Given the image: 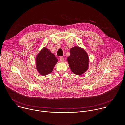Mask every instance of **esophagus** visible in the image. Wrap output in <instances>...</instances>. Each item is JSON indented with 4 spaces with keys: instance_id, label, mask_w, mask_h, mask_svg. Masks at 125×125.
<instances>
[{
    "instance_id": "obj_1",
    "label": "esophagus",
    "mask_w": 125,
    "mask_h": 125,
    "mask_svg": "<svg viewBox=\"0 0 125 125\" xmlns=\"http://www.w3.org/2000/svg\"><path fill=\"white\" fill-rule=\"evenodd\" d=\"M60 60L61 61L63 62L64 61V58L63 57H60Z\"/></svg>"
}]
</instances>
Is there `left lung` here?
<instances>
[{"mask_svg":"<svg viewBox=\"0 0 125 125\" xmlns=\"http://www.w3.org/2000/svg\"><path fill=\"white\" fill-rule=\"evenodd\" d=\"M70 53L67 61L70 69L75 74H82L88 68L89 60L88 54L78 47L72 48Z\"/></svg>","mask_w":125,"mask_h":125,"instance_id":"1","label":"left lung"}]
</instances>
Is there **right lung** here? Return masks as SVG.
<instances>
[{"label":"right lung","mask_w":125,"mask_h":125,"mask_svg":"<svg viewBox=\"0 0 125 125\" xmlns=\"http://www.w3.org/2000/svg\"><path fill=\"white\" fill-rule=\"evenodd\" d=\"M58 62L53 54L45 48L38 53L36 58V67L38 72L43 75L51 73Z\"/></svg>","instance_id":"obj_1"}]
</instances>
